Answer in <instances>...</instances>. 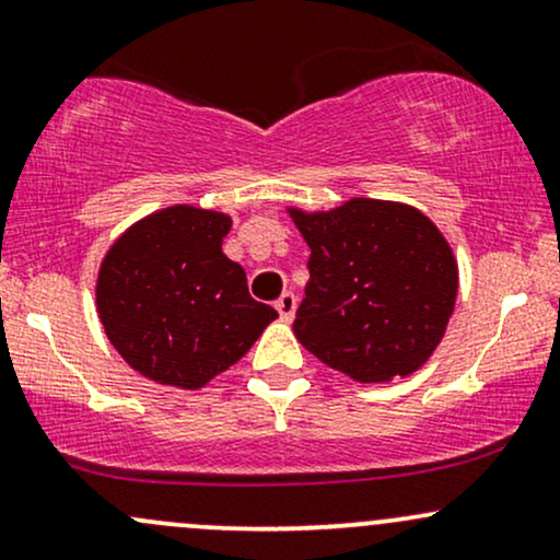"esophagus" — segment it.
<instances>
[{
    "instance_id": "1",
    "label": "esophagus",
    "mask_w": 560,
    "mask_h": 560,
    "mask_svg": "<svg viewBox=\"0 0 560 560\" xmlns=\"http://www.w3.org/2000/svg\"><path fill=\"white\" fill-rule=\"evenodd\" d=\"M276 311H279V316L284 320H292L294 311H298V298H294L292 292H284L279 300H276Z\"/></svg>"
}]
</instances>
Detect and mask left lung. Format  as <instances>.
Returning <instances> with one entry per match:
<instances>
[{
	"label": "left lung",
	"instance_id": "obj_1",
	"mask_svg": "<svg viewBox=\"0 0 560 560\" xmlns=\"http://www.w3.org/2000/svg\"><path fill=\"white\" fill-rule=\"evenodd\" d=\"M289 215L311 247L300 345L361 384L419 371L458 294V262L440 229L410 205L369 197Z\"/></svg>",
	"mask_w": 560,
	"mask_h": 560
}]
</instances>
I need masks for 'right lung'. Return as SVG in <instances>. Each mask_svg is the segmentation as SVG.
<instances>
[{
    "mask_svg": "<svg viewBox=\"0 0 560 560\" xmlns=\"http://www.w3.org/2000/svg\"><path fill=\"white\" fill-rule=\"evenodd\" d=\"M231 218L173 205L120 234L96 279L107 339L141 376L199 389L234 365L279 318L249 298L240 262L221 244Z\"/></svg>",
    "mask_w": 560,
    "mask_h": 560,
    "instance_id": "1",
    "label": "right lung"
}]
</instances>
